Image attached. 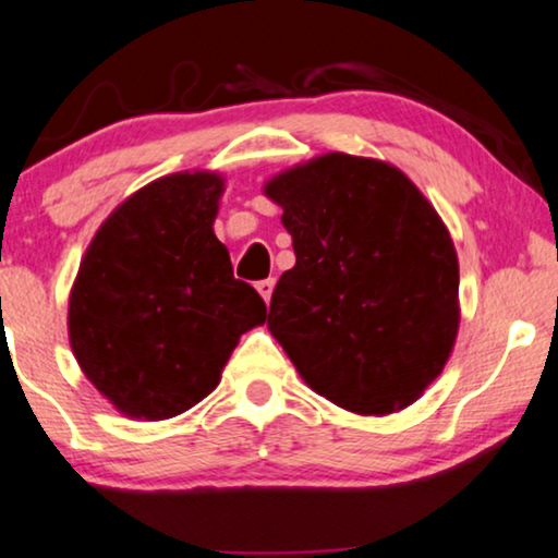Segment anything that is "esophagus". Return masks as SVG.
I'll list each match as a JSON object with an SVG mask.
<instances>
[{"label": "esophagus", "mask_w": 558, "mask_h": 558, "mask_svg": "<svg viewBox=\"0 0 558 558\" xmlns=\"http://www.w3.org/2000/svg\"><path fill=\"white\" fill-rule=\"evenodd\" d=\"M272 288H275V280H272V278H265V280H259V283H257V291H259V295H263V299H265V303H270V299H272Z\"/></svg>", "instance_id": "34e87169"}]
</instances>
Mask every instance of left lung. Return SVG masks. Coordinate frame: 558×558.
<instances>
[{
	"label": "left lung",
	"mask_w": 558,
	"mask_h": 558,
	"mask_svg": "<svg viewBox=\"0 0 558 558\" xmlns=\"http://www.w3.org/2000/svg\"><path fill=\"white\" fill-rule=\"evenodd\" d=\"M295 265L267 327L301 378L355 414L404 409L440 376L458 331L446 223L386 161L327 154L267 182Z\"/></svg>",
	"instance_id": "8db88e82"
}]
</instances>
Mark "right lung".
Segmentation results:
<instances>
[{
  "instance_id": "obj_1",
  "label": "right lung",
  "mask_w": 558,
  "mask_h": 558,
  "mask_svg": "<svg viewBox=\"0 0 558 558\" xmlns=\"http://www.w3.org/2000/svg\"><path fill=\"white\" fill-rule=\"evenodd\" d=\"M218 174L161 178L110 214L69 299V340L84 376L123 414L169 420L206 399L259 293L234 278L214 234Z\"/></svg>"
}]
</instances>
